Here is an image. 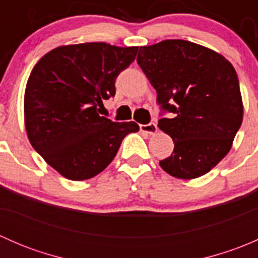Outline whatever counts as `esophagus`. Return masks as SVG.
I'll return each mask as SVG.
<instances>
[{"label": "esophagus", "instance_id": "1", "mask_svg": "<svg viewBox=\"0 0 258 258\" xmlns=\"http://www.w3.org/2000/svg\"><path fill=\"white\" fill-rule=\"evenodd\" d=\"M140 128H141L142 132L153 135L157 132V124H156L155 122H150V123H147V124H141V126H140Z\"/></svg>", "mask_w": 258, "mask_h": 258}]
</instances>
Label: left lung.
Here are the masks:
<instances>
[{"mask_svg":"<svg viewBox=\"0 0 258 258\" xmlns=\"http://www.w3.org/2000/svg\"><path fill=\"white\" fill-rule=\"evenodd\" d=\"M137 63L157 92L158 127L175 144L160 166L182 179L200 177L228 153L243 106L232 64L212 49L184 40L140 47Z\"/></svg>","mask_w":258,"mask_h":258,"instance_id":"obj_1","label":"left lung"}]
</instances>
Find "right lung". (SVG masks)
Segmentation results:
<instances>
[{
	"mask_svg": "<svg viewBox=\"0 0 258 258\" xmlns=\"http://www.w3.org/2000/svg\"><path fill=\"white\" fill-rule=\"evenodd\" d=\"M139 47L105 42L61 46L36 63L25 91V123L36 152L63 177L83 181L102 172L136 122L100 114L116 93L117 76Z\"/></svg>",
	"mask_w": 258,
	"mask_h": 258,
	"instance_id": "right-lung-1",
	"label": "right lung"
}]
</instances>
